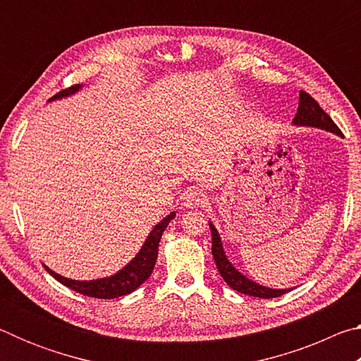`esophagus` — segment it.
I'll use <instances>...</instances> for the list:
<instances>
[{
    "label": "esophagus",
    "instance_id": "esophagus-1",
    "mask_svg": "<svg viewBox=\"0 0 361 361\" xmlns=\"http://www.w3.org/2000/svg\"><path fill=\"white\" fill-rule=\"evenodd\" d=\"M205 204V197L202 192L199 191H189L185 194V197H183V205L186 207V209H199V207H202Z\"/></svg>",
    "mask_w": 361,
    "mask_h": 361
}]
</instances>
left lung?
<instances>
[{
	"label": "left lung",
	"mask_w": 361,
	"mask_h": 361,
	"mask_svg": "<svg viewBox=\"0 0 361 361\" xmlns=\"http://www.w3.org/2000/svg\"><path fill=\"white\" fill-rule=\"evenodd\" d=\"M293 124L302 126V127H315V129H322V130L336 133V135H342V132L339 130V127L334 124L333 119L329 118V116L320 108L319 103H317L307 92H304V90L299 92V106H298V113L295 116V119H293ZM209 224L212 231L213 259H215L216 269L219 271V274H221L224 282L228 283L232 290L243 293V295L262 298V299L279 298L290 291V288L288 290L267 288V286H262L259 283L253 282V280H250L248 277H245L243 274L237 271V269L231 264V261L224 253L221 237H219L216 228L212 224V221Z\"/></svg>",
	"instance_id": "1"
}]
</instances>
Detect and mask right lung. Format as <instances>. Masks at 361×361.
<instances>
[{
    "label": "right lung",
    "mask_w": 361,
    "mask_h": 361,
    "mask_svg": "<svg viewBox=\"0 0 361 361\" xmlns=\"http://www.w3.org/2000/svg\"><path fill=\"white\" fill-rule=\"evenodd\" d=\"M81 87H82L81 84L71 85L68 89L60 90V92L57 95H54L49 102L63 99V97H70L73 94H76ZM173 218H175V212L167 215L161 223H157L149 232L148 239L145 240L143 247L140 248V252L135 255V258H133L129 264L122 267L121 271L116 272L114 276L97 279V280H73V279H66L63 276H60V274L54 272L52 269H49L47 266L44 267L46 271L57 280V282L68 286V288L75 290L78 293H81L84 296L99 298V299H114L119 296L130 295L132 291H135L140 285L145 283L146 280L149 279L157 259V248H159V242H161L162 232L166 231L167 224L172 221Z\"/></svg>",
    "instance_id": "right-lung-1"
}]
</instances>
